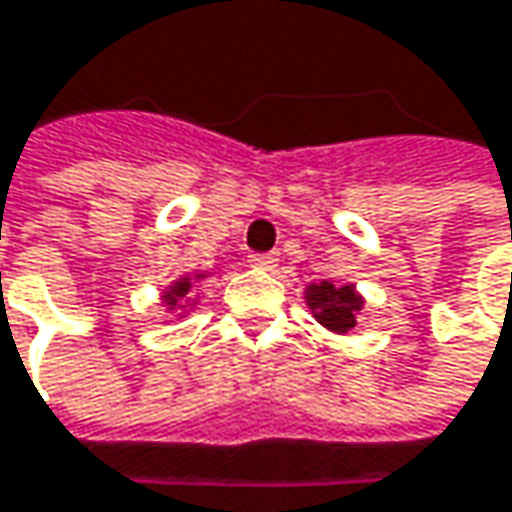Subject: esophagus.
Wrapping results in <instances>:
<instances>
[{
    "instance_id": "1",
    "label": "esophagus",
    "mask_w": 512,
    "mask_h": 512,
    "mask_svg": "<svg viewBox=\"0 0 512 512\" xmlns=\"http://www.w3.org/2000/svg\"><path fill=\"white\" fill-rule=\"evenodd\" d=\"M275 263H278L275 255H249V266L255 269H275Z\"/></svg>"
}]
</instances>
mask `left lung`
<instances>
[{
	"mask_svg": "<svg viewBox=\"0 0 512 512\" xmlns=\"http://www.w3.org/2000/svg\"><path fill=\"white\" fill-rule=\"evenodd\" d=\"M308 305L326 329L350 332L356 326V314L361 311V296L353 290V284L338 287L332 281H320L308 287Z\"/></svg>",
	"mask_w": 512,
	"mask_h": 512,
	"instance_id": "obj_1",
	"label": "left lung"
}]
</instances>
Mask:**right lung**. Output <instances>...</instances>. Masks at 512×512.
Segmentation results:
<instances>
[{
  "label": "right lung",
  "instance_id": "add662e5",
  "mask_svg": "<svg viewBox=\"0 0 512 512\" xmlns=\"http://www.w3.org/2000/svg\"><path fill=\"white\" fill-rule=\"evenodd\" d=\"M189 287H192V281H189V278L177 281V284H174V287H171V290L165 293V302H168V305H174L177 299H183V296L189 293Z\"/></svg>",
  "mask_w": 512,
  "mask_h": 512
}]
</instances>
